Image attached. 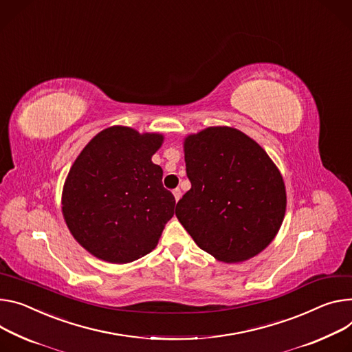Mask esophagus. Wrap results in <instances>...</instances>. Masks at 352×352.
Listing matches in <instances>:
<instances>
[{
  "label": "esophagus",
  "instance_id": "esophagus-1",
  "mask_svg": "<svg viewBox=\"0 0 352 352\" xmlns=\"http://www.w3.org/2000/svg\"><path fill=\"white\" fill-rule=\"evenodd\" d=\"M173 194H174V198H175V201L178 202V201H179V198H181V189H179V188L174 189V190H173Z\"/></svg>",
  "mask_w": 352,
  "mask_h": 352
}]
</instances>
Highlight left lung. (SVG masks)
Listing matches in <instances>:
<instances>
[{"mask_svg":"<svg viewBox=\"0 0 352 352\" xmlns=\"http://www.w3.org/2000/svg\"><path fill=\"white\" fill-rule=\"evenodd\" d=\"M190 189L175 216L199 248L221 263L247 261L278 234L286 212L282 174L267 151L230 126L184 139Z\"/></svg>","mask_w":352,"mask_h":352,"instance_id":"obj_1","label":"left lung"}]
</instances>
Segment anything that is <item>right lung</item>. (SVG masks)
I'll use <instances>...</instances> for the list:
<instances>
[{
  "instance_id": "1",
  "label": "right lung",
  "mask_w": 352,
  "mask_h": 352,
  "mask_svg": "<svg viewBox=\"0 0 352 352\" xmlns=\"http://www.w3.org/2000/svg\"><path fill=\"white\" fill-rule=\"evenodd\" d=\"M162 133L111 126L81 150L63 185L66 225L94 257L127 264L151 252L174 216L175 198L151 162Z\"/></svg>"
}]
</instances>
